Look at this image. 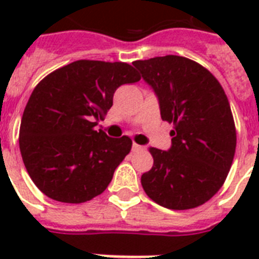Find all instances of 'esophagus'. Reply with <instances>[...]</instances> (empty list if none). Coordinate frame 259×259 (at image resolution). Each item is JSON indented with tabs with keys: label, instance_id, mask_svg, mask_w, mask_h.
<instances>
[{
	"label": "esophagus",
	"instance_id": "esophagus-1",
	"mask_svg": "<svg viewBox=\"0 0 259 259\" xmlns=\"http://www.w3.org/2000/svg\"><path fill=\"white\" fill-rule=\"evenodd\" d=\"M132 150H133V152H141V150H144V146L138 145V144H136V142H134Z\"/></svg>",
	"mask_w": 259,
	"mask_h": 259
}]
</instances>
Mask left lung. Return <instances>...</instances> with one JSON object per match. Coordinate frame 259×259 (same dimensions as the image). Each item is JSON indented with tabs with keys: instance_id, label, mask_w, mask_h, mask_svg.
Wrapping results in <instances>:
<instances>
[{
	"instance_id": "8db88e82",
	"label": "left lung",
	"mask_w": 259,
	"mask_h": 259,
	"mask_svg": "<svg viewBox=\"0 0 259 259\" xmlns=\"http://www.w3.org/2000/svg\"><path fill=\"white\" fill-rule=\"evenodd\" d=\"M133 64L157 95L162 121L173 123L170 149L149 148L153 166L141 176L142 188L165 208L204 204L225 183L237 146L225 90L207 68L183 56Z\"/></svg>"
}]
</instances>
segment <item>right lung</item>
Returning <instances> with one entry per match:
<instances>
[{"instance_id":"add662e5","label":"right lung","mask_w":259,"mask_h":259,"mask_svg":"<svg viewBox=\"0 0 259 259\" xmlns=\"http://www.w3.org/2000/svg\"><path fill=\"white\" fill-rule=\"evenodd\" d=\"M140 79L127 63L76 60L34 87L18 142L28 175L44 195L78 204L107 188L133 142L95 126L113 106L115 90Z\"/></svg>"}]
</instances>
